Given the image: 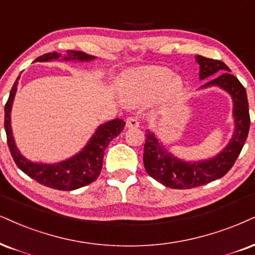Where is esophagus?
<instances>
[{"label": "esophagus", "mask_w": 255, "mask_h": 255, "mask_svg": "<svg viewBox=\"0 0 255 255\" xmlns=\"http://www.w3.org/2000/svg\"><path fill=\"white\" fill-rule=\"evenodd\" d=\"M139 127V122L136 117H128L127 118V128H138Z\"/></svg>", "instance_id": "esophagus-1"}]
</instances>
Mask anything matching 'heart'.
Listing matches in <instances>:
<instances>
[{"instance_id":"b5f03b06","label":"heart","mask_w":255,"mask_h":255,"mask_svg":"<svg viewBox=\"0 0 255 255\" xmlns=\"http://www.w3.org/2000/svg\"><path fill=\"white\" fill-rule=\"evenodd\" d=\"M171 71L158 66H149L131 72L123 83V97L131 105H142L152 100L163 90L165 97L180 92L182 81L172 78Z\"/></svg>"}]
</instances>
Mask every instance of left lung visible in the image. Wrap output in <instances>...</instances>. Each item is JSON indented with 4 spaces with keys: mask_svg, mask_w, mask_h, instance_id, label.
<instances>
[{
    "mask_svg": "<svg viewBox=\"0 0 255 255\" xmlns=\"http://www.w3.org/2000/svg\"><path fill=\"white\" fill-rule=\"evenodd\" d=\"M196 61L200 65L201 80L222 72L201 89L219 86L231 94L233 99L234 133L225 149L213 158L187 162L166 151L155 133L146 130L143 155L144 168L152 178L172 189H191L225 176L240 155L250 131V109L243 84L233 74L228 73L229 68L222 61L201 55H196Z\"/></svg>",
    "mask_w": 255,
    "mask_h": 255,
    "instance_id": "left-lung-1",
    "label": "left lung"
}]
</instances>
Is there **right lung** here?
Masks as SVG:
<instances>
[{
	"mask_svg": "<svg viewBox=\"0 0 255 255\" xmlns=\"http://www.w3.org/2000/svg\"><path fill=\"white\" fill-rule=\"evenodd\" d=\"M61 57V54L53 52L39 56L35 59V61H91L96 59V56L80 51H67V54L62 59ZM18 79H20V75L12 85L9 98L4 105V130L7 133L9 150L16 165L24 174L39 182L40 184L58 190H74L96 181L103 168L104 151L113 138L122 132L125 127V122L117 118L99 125L84 149L66 161L54 163V164L31 162L18 151L11 132L10 112Z\"/></svg>",
	"mask_w": 255,
	"mask_h": 255,
	"instance_id": "add662e5",
	"label": "right lung"
}]
</instances>
